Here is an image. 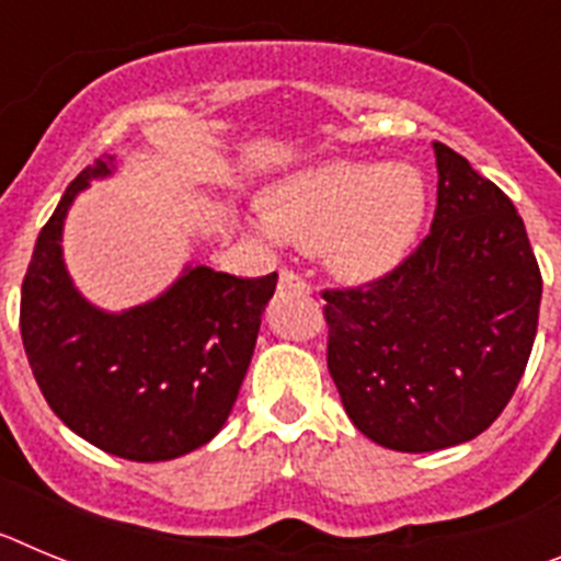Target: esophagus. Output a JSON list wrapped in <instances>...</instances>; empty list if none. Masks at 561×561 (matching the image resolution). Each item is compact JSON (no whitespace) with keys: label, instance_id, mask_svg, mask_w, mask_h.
<instances>
[{"label":"esophagus","instance_id":"1","mask_svg":"<svg viewBox=\"0 0 561 561\" xmlns=\"http://www.w3.org/2000/svg\"><path fill=\"white\" fill-rule=\"evenodd\" d=\"M277 289H280V291H297V295H309L311 286L306 284L304 277L297 275V272L284 270V272H280V284H277Z\"/></svg>","mask_w":561,"mask_h":561}]
</instances>
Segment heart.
<instances>
[{"label": "heart", "instance_id": "1", "mask_svg": "<svg viewBox=\"0 0 561 561\" xmlns=\"http://www.w3.org/2000/svg\"><path fill=\"white\" fill-rule=\"evenodd\" d=\"M427 207V182L415 168L336 160L277 182L257 230L320 247L351 280H376L410 255Z\"/></svg>", "mask_w": 561, "mask_h": 561}]
</instances>
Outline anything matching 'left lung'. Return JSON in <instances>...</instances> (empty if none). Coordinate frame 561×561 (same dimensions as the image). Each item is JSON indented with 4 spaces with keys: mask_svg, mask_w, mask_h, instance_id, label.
<instances>
[{
    "mask_svg": "<svg viewBox=\"0 0 561 561\" xmlns=\"http://www.w3.org/2000/svg\"><path fill=\"white\" fill-rule=\"evenodd\" d=\"M430 236L390 275L325 297L329 370L362 435L396 453L458 447L492 427L534 348L542 275L494 182L433 142Z\"/></svg>",
    "mask_w": 561,
    "mask_h": 561,
    "instance_id": "obj_1",
    "label": "left lung"
}]
</instances>
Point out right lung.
<instances>
[{
	"instance_id": "right-lung-1",
	"label": "right lung",
	"mask_w": 561,
	"mask_h": 561,
	"mask_svg": "<svg viewBox=\"0 0 561 561\" xmlns=\"http://www.w3.org/2000/svg\"><path fill=\"white\" fill-rule=\"evenodd\" d=\"M103 157L69 182L38 232L22 284V342L53 413L92 447L126 460H171L219 435L250 368L277 275L236 277L187 264L162 295L103 311L64 264V221Z\"/></svg>"
}]
</instances>
